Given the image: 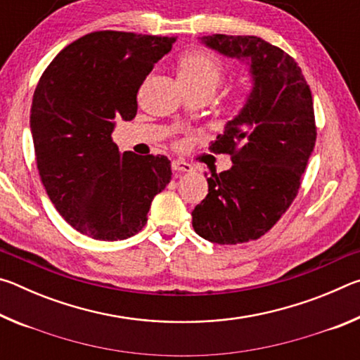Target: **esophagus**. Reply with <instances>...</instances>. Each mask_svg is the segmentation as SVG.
Instances as JSON below:
<instances>
[{"label":"esophagus","instance_id":"obj_1","mask_svg":"<svg viewBox=\"0 0 360 360\" xmlns=\"http://www.w3.org/2000/svg\"><path fill=\"white\" fill-rule=\"evenodd\" d=\"M172 167H173L174 172H179V173H191L193 169L191 163H187L184 160H173Z\"/></svg>","mask_w":360,"mask_h":360}]
</instances>
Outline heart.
<instances>
[{
	"mask_svg": "<svg viewBox=\"0 0 360 360\" xmlns=\"http://www.w3.org/2000/svg\"><path fill=\"white\" fill-rule=\"evenodd\" d=\"M179 79L187 92H206L211 96L221 85L225 76V63L216 53L206 49H195L179 58ZM240 96H235L233 103L238 105Z\"/></svg>",
	"mask_w": 360,
	"mask_h": 360,
	"instance_id": "heart-1",
	"label": "heart"
}]
</instances>
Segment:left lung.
<instances>
[{
  "label": "left lung",
  "mask_w": 360,
  "mask_h": 360,
  "mask_svg": "<svg viewBox=\"0 0 360 360\" xmlns=\"http://www.w3.org/2000/svg\"><path fill=\"white\" fill-rule=\"evenodd\" d=\"M206 46L251 63L254 87L210 150L229 154L227 172L211 173L208 195L192 211L205 240L238 245L260 238L294 202L316 143L313 96L300 66L257 36H203Z\"/></svg>",
  "instance_id": "8db88e82"
}]
</instances>
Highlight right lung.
<instances>
[{"mask_svg": "<svg viewBox=\"0 0 360 360\" xmlns=\"http://www.w3.org/2000/svg\"><path fill=\"white\" fill-rule=\"evenodd\" d=\"M176 39L103 30L66 46L36 85V163L51 202L71 227L95 240L136 235L152 200L172 179L165 155L120 154L115 119L136 115L138 90Z\"/></svg>", "mask_w": 360, "mask_h": 360, "instance_id": "obj_1", "label": "right lung"}]
</instances>
